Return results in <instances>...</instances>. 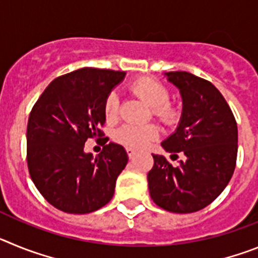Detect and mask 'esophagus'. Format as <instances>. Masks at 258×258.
Here are the masks:
<instances>
[{
    "label": "esophagus",
    "mask_w": 258,
    "mask_h": 258,
    "mask_svg": "<svg viewBox=\"0 0 258 258\" xmlns=\"http://www.w3.org/2000/svg\"><path fill=\"white\" fill-rule=\"evenodd\" d=\"M126 154H127V156H129V159H134V156H136V150L131 149V147H127Z\"/></svg>",
    "instance_id": "esophagus-1"
}]
</instances>
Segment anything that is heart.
<instances>
[{
	"label": "heart",
	"instance_id": "1",
	"mask_svg": "<svg viewBox=\"0 0 258 258\" xmlns=\"http://www.w3.org/2000/svg\"><path fill=\"white\" fill-rule=\"evenodd\" d=\"M133 92L140 95L146 103L154 108V113L165 124H172L177 117V111L169 101L168 89L157 80L151 77H141L132 85ZM120 101L115 92L109 93L104 101V116L108 121L117 118ZM159 129L155 125H122L115 133L116 142L131 147V149H145L151 142L157 140Z\"/></svg>",
	"mask_w": 258,
	"mask_h": 258
}]
</instances>
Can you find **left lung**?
I'll use <instances>...</instances> for the list:
<instances>
[{
  "label": "left lung",
  "mask_w": 258,
  "mask_h": 258,
  "mask_svg": "<svg viewBox=\"0 0 258 258\" xmlns=\"http://www.w3.org/2000/svg\"><path fill=\"white\" fill-rule=\"evenodd\" d=\"M164 76L179 90L178 126L161 142L172 156L183 155L178 166L155 155L147 174L150 197L173 213H192L209 206L225 190L235 169L238 126L229 104L212 83L184 71Z\"/></svg>",
  "instance_id": "8db88e82"
}]
</instances>
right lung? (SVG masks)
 Returning a JSON list of instances; mask_svg holds the SVG:
<instances>
[{"label":"right lung","mask_w":258,"mask_h":258,"mask_svg":"<svg viewBox=\"0 0 258 258\" xmlns=\"http://www.w3.org/2000/svg\"><path fill=\"white\" fill-rule=\"evenodd\" d=\"M125 72L81 68L49 84L33 106L27 126V161L31 178L52 207L85 214L106 206L116 179L127 164L121 145L107 143L104 101ZM103 136L94 158L83 150L90 138Z\"/></svg>","instance_id":"add662e5"}]
</instances>
